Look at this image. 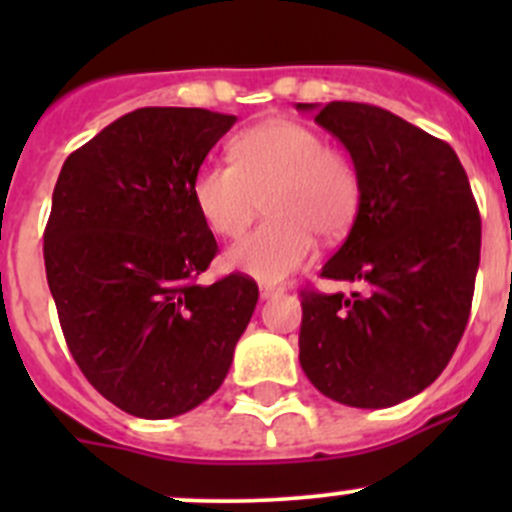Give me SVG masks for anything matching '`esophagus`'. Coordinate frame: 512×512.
Instances as JSON below:
<instances>
[{
	"label": "esophagus",
	"instance_id": "esophagus-1",
	"mask_svg": "<svg viewBox=\"0 0 512 512\" xmlns=\"http://www.w3.org/2000/svg\"><path fill=\"white\" fill-rule=\"evenodd\" d=\"M280 292H282V289L275 287V285H265V282L260 285V299H270V297H275V294H280Z\"/></svg>",
	"mask_w": 512,
	"mask_h": 512
}]
</instances>
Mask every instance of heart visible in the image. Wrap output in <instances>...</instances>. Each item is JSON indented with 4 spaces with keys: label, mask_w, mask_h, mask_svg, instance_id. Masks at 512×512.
Segmentation results:
<instances>
[{
    "label": "heart",
    "mask_w": 512,
    "mask_h": 512,
    "mask_svg": "<svg viewBox=\"0 0 512 512\" xmlns=\"http://www.w3.org/2000/svg\"><path fill=\"white\" fill-rule=\"evenodd\" d=\"M232 163L200 165L193 203L205 225L240 237L260 198L270 220L227 252V267L260 282H280L312 257L314 235L339 240L361 205V178L347 153L292 118H270L237 133Z\"/></svg>",
    "instance_id": "b5f03b06"
}]
</instances>
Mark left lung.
<instances>
[{"label": "left lung", "instance_id": "1", "mask_svg": "<svg viewBox=\"0 0 512 512\" xmlns=\"http://www.w3.org/2000/svg\"><path fill=\"white\" fill-rule=\"evenodd\" d=\"M352 156L361 205L322 277L352 297L302 292L299 364L344 406L389 409L421 394L471 314L480 215L456 151L414 123L354 101L297 103Z\"/></svg>", "mask_w": 512, "mask_h": 512}]
</instances>
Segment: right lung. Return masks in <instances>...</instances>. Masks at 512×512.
Wrapping results in <instances>:
<instances>
[{"label": "right lung", "mask_w": 512, "mask_h": 512, "mask_svg": "<svg viewBox=\"0 0 512 512\" xmlns=\"http://www.w3.org/2000/svg\"><path fill=\"white\" fill-rule=\"evenodd\" d=\"M235 116L138 108L71 153L56 180L44 265L66 344L101 396L138 418L203 404L230 371L260 292L198 285L218 252L193 178Z\"/></svg>", "instance_id": "obj_1"}]
</instances>
